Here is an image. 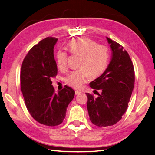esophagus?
<instances>
[{
    "label": "esophagus",
    "instance_id": "1",
    "mask_svg": "<svg viewBox=\"0 0 155 155\" xmlns=\"http://www.w3.org/2000/svg\"><path fill=\"white\" fill-rule=\"evenodd\" d=\"M75 95H78V94H80V93H81V91H78V90H76L75 91Z\"/></svg>",
    "mask_w": 155,
    "mask_h": 155
}]
</instances>
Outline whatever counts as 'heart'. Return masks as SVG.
<instances>
[{"instance_id":"1","label":"heart","mask_w":155,"mask_h":155,"mask_svg":"<svg viewBox=\"0 0 155 155\" xmlns=\"http://www.w3.org/2000/svg\"><path fill=\"white\" fill-rule=\"evenodd\" d=\"M68 47L71 53L81 55L79 64L80 68L71 71L65 78L68 86L80 89L90 75L97 78L105 71L109 60V50L106 46L97 44L90 38L80 37L69 41ZM68 59L65 51L59 49L56 52V64L60 70H65L67 68Z\"/></svg>"}]
</instances>
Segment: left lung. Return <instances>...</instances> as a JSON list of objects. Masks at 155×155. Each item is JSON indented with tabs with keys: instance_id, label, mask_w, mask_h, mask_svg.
<instances>
[{
	"instance_id": "8db88e82",
	"label": "left lung",
	"mask_w": 155,
	"mask_h": 155,
	"mask_svg": "<svg viewBox=\"0 0 155 155\" xmlns=\"http://www.w3.org/2000/svg\"><path fill=\"white\" fill-rule=\"evenodd\" d=\"M106 39L112 51L111 61L105 71L90 83L91 88L102 92L97 97L86 93L90 120L99 127L112 126L120 120L128 108L135 80L128 52L117 42Z\"/></svg>"
}]
</instances>
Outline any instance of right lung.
Listing matches in <instances>:
<instances>
[{"mask_svg": "<svg viewBox=\"0 0 155 155\" xmlns=\"http://www.w3.org/2000/svg\"><path fill=\"white\" fill-rule=\"evenodd\" d=\"M58 39L47 37L34 45L22 64L21 89L28 111L40 124H61L75 91L68 86L55 93L51 78L58 74L53 48Z\"/></svg>", "mask_w": 155, "mask_h": 155, "instance_id": "1", "label": "right lung"}]
</instances>
